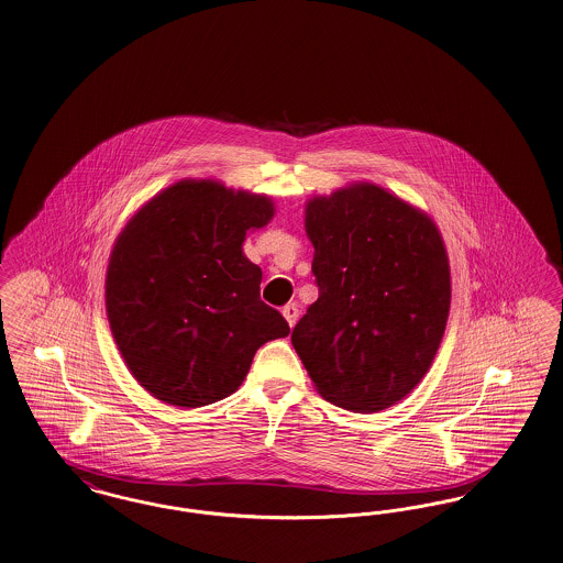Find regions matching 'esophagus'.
Instances as JSON below:
<instances>
[{"label":"esophagus","instance_id":"34e87169","mask_svg":"<svg viewBox=\"0 0 563 563\" xmlns=\"http://www.w3.org/2000/svg\"><path fill=\"white\" fill-rule=\"evenodd\" d=\"M282 313H284V318H286L288 324L295 325L296 320H298V305H296V302H288V305L282 309Z\"/></svg>","mask_w":563,"mask_h":563}]
</instances>
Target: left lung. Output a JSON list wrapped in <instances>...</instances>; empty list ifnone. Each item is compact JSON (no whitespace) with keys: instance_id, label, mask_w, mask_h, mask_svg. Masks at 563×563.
<instances>
[{"instance_id":"8db88e82","label":"left lung","mask_w":563,"mask_h":563,"mask_svg":"<svg viewBox=\"0 0 563 563\" xmlns=\"http://www.w3.org/2000/svg\"><path fill=\"white\" fill-rule=\"evenodd\" d=\"M318 300L292 330L316 389L377 413L430 371L451 307L443 238L428 213L371 181L305 206Z\"/></svg>"}]
</instances>
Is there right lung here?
<instances>
[{"label": "right lung", "instance_id": "add662e5", "mask_svg": "<svg viewBox=\"0 0 563 563\" xmlns=\"http://www.w3.org/2000/svg\"><path fill=\"white\" fill-rule=\"evenodd\" d=\"M273 213L265 195L179 179L120 231L106 311L126 368L154 398L181 409L218 402L238 391L258 347L288 336L241 247Z\"/></svg>", "mask_w": 563, "mask_h": 563}]
</instances>
